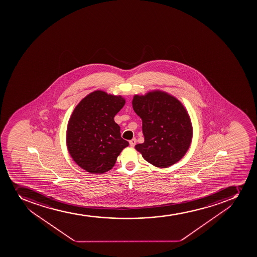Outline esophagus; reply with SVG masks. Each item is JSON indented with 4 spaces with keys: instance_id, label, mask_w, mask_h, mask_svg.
Here are the masks:
<instances>
[{
    "instance_id": "34e87169",
    "label": "esophagus",
    "mask_w": 257,
    "mask_h": 257,
    "mask_svg": "<svg viewBox=\"0 0 257 257\" xmlns=\"http://www.w3.org/2000/svg\"><path fill=\"white\" fill-rule=\"evenodd\" d=\"M129 143H130L131 147H135L137 140H136L135 138H133V139H132V140L129 142Z\"/></svg>"
}]
</instances>
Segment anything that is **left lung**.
I'll use <instances>...</instances> for the list:
<instances>
[{"label": "left lung", "mask_w": 257, "mask_h": 257, "mask_svg": "<svg viewBox=\"0 0 257 257\" xmlns=\"http://www.w3.org/2000/svg\"><path fill=\"white\" fill-rule=\"evenodd\" d=\"M134 111L143 120L145 142L136 145L143 158L158 168H168L185 155L193 127L185 108L167 93L150 92L133 98Z\"/></svg>", "instance_id": "8db88e82"}]
</instances>
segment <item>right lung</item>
Wrapping results in <instances>:
<instances>
[{
    "instance_id": "1",
    "label": "right lung",
    "mask_w": 257,
    "mask_h": 257,
    "mask_svg": "<svg viewBox=\"0 0 257 257\" xmlns=\"http://www.w3.org/2000/svg\"><path fill=\"white\" fill-rule=\"evenodd\" d=\"M121 96L96 90L79 102L67 129V147L74 162L91 173L110 170L129 145L114 117L124 106Z\"/></svg>"
}]
</instances>
